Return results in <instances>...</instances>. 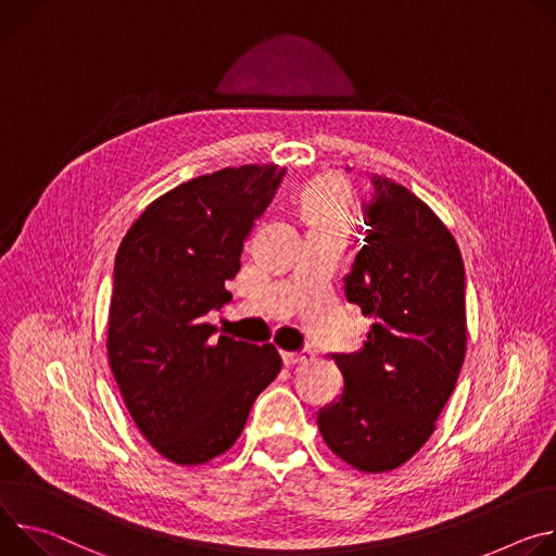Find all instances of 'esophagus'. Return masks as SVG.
Instances as JSON below:
<instances>
[{"label":"esophagus","mask_w":556,"mask_h":556,"mask_svg":"<svg viewBox=\"0 0 556 556\" xmlns=\"http://www.w3.org/2000/svg\"><path fill=\"white\" fill-rule=\"evenodd\" d=\"M309 359H312V353H309V351H300V353H291V351H285V353H282V362H285L287 366L304 364V362H309Z\"/></svg>","instance_id":"34e87169"}]
</instances>
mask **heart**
Masks as SVG:
<instances>
[{
    "label": "heart",
    "mask_w": 556,
    "mask_h": 556,
    "mask_svg": "<svg viewBox=\"0 0 556 556\" xmlns=\"http://www.w3.org/2000/svg\"><path fill=\"white\" fill-rule=\"evenodd\" d=\"M300 212L309 220V225L318 223H340L349 225L351 218V201L346 182L338 176H325L306 185L300 197Z\"/></svg>",
    "instance_id": "b5f03b06"
}]
</instances>
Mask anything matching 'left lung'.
Listing matches in <instances>:
<instances>
[{"label":"left lung","instance_id":"1","mask_svg":"<svg viewBox=\"0 0 556 556\" xmlns=\"http://www.w3.org/2000/svg\"><path fill=\"white\" fill-rule=\"evenodd\" d=\"M364 225L344 295L374 325L359 351L333 353L344 389L318 413V428L349 466L387 472L433 435L457 384L466 282L448 227L393 178L374 176Z\"/></svg>","mask_w":556,"mask_h":556}]
</instances>
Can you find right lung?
<instances>
[{
	"label": "right lung",
	"instance_id": "1",
	"mask_svg": "<svg viewBox=\"0 0 556 556\" xmlns=\"http://www.w3.org/2000/svg\"><path fill=\"white\" fill-rule=\"evenodd\" d=\"M285 169L225 167L152 201L114 261L108 359L143 438L174 464L223 455L254 400L280 374L274 344H250L207 323L231 293L242 244Z\"/></svg>",
	"mask_w": 556,
	"mask_h": 556
}]
</instances>
